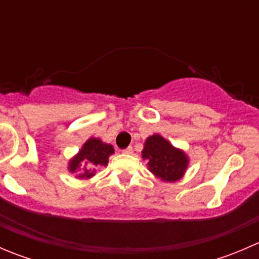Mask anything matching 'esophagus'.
<instances>
[{"instance_id": "obj_1", "label": "esophagus", "mask_w": 259, "mask_h": 259, "mask_svg": "<svg viewBox=\"0 0 259 259\" xmlns=\"http://www.w3.org/2000/svg\"><path fill=\"white\" fill-rule=\"evenodd\" d=\"M121 153L125 154V155H130V154H133V148H132V146H129V148L124 149V150H122Z\"/></svg>"}]
</instances>
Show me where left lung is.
Here are the masks:
<instances>
[{
	"mask_svg": "<svg viewBox=\"0 0 259 259\" xmlns=\"http://www.w3.org/2000/svg\"><path fill=\"white\" fill-rule=\"evenodd\" d=\"M142 156L148 169L161 182L174 183L184 177L189 158L184 150L176 148L159 134L146 138Z\"/></svg>",
	"mask_w": 259,
	"mask_h": 259,
	"instance_id": "left-lung-1",
	"label": "left lung"
}]
</instances>
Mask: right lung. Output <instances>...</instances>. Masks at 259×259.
<instances>
[{
  "instance_id": "add662e5",
  "label": "right lung",
  "mask_w": 259,
  "mask_h": 259,
  "mask_svg": "<svg viewBox=\"0 0 259 259\" xmlns=\"http://www.w3.org/2000/svg\"><path fill=\"white\" fill-rule=\"evenodd\" d=\"M111 154H114L113 145L98 138H90L83 143L79 153L70 159L67 169L77 179H90L96 174V169L108 165Z\"/></svg>"
}]
</instances>
